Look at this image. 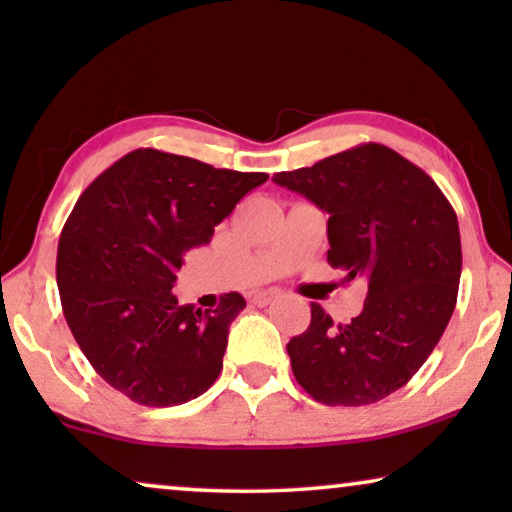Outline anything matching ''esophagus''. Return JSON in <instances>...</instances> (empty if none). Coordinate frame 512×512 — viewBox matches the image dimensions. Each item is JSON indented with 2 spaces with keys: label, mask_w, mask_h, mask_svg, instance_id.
<instances>
[{
  "label": "esophagus",
  "mask_w": 512,
  "mask_h": 512,
  "mask_svg": "<svg viewBox=\"0 0 512 512\" xmlns=\"http://www.w3.org/2000/svg\"><path fill=\"white\" fill-rule=\"evenodd\" d=\"M279 296L277 289H270V291H258L254 296H249V303H254L258 307H265L268 303H272Z\"/></svg>",
  "instance_id": "1"
}]
</instances>
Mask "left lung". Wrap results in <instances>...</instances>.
Instances as JSON below:
<instances>
[{"label":"left lung","mask_w":512,"mask_h":512,"mask_svg":"<svg viewBox=\"0 0 512 512\" xmlns=\"http://www.w3.org/2000/svg\"><path fill=\"white\" fill-rule=\"evenodd\" d=\"M272 181L328 214V263L368 279L363 312L333 324L312 303L286 352L293 375L324 405L382 401L422 368L457 305V214L429 174L368 142Z\"/></svg>","instance_id":"8db88e82"}]
</instances>
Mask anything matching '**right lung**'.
I'll return each mask as SVG.
<instances>
[{"label": "right lung", "instance_id": "obj_1", "mask_svg": "<svg viewBox=\"0 0 512 512\" xmlns=\"http://www.w3.org/2000/svg\"><path fill=\"white\" fill-rule=\"evenodd\" d=\"M265 181V172L137 149L76 200L55 263L62 312L95 373L130 401L170 408L216 382L228 328L247 303L233 291L202 312L179 305L172 286L186 251L212 240Z\"/></svg>", "mask_w": 512, "mask_h": 512}]
</instances>
